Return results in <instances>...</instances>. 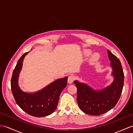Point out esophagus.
<instances>
[{
	"instance_id": "34e87169",
	"label": "esophagus",
	"mask_w": 133,
	"mask_h": 133,
	"mask_svg": "<svg viewBox=\"0 0 133 133\" xmlns=\"http://www.w3.org/2000/svg\"><path fill=\"white\" fill-rule=\"evenodd\" d=\"M74 81V76L72 75H70L69 76V78H68L67 79V82L68 83H69V84H72Z\"/></svg>"
}]
</instances>
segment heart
<instances>
[{
	"instance_id": "heart-1",
	"label": "heart",
	"mask_w": 133,
	"mask_h": 133,
	"mask_svg": "<svg viewBox=\"0 0 133 133\" xmlns=\"http://www.w3.org/2000/svg\"><path fill=\"white\" fill-rule=\"evenodd\" d=\"M91 52H92V51L90 50H85L84 51V53L86 55H88L89 54H91ZM98 57H99L97 53H95L94 54L92 55V56L91 57V60L92 61H96L98 59Z\"/></svg>"
}]
</instances>
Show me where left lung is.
<instances>
[{"label": "left lung", "instance_id": "1", "mask_svg": "<svg viewBox=\"0 0 133 133\" xmlns=\"http://www.w3.org/2000/svg\"><path fill=\"white\" fill-rule=\"evenodd\" d=\"M113 81L105 88L96 90L78 81L74 82L77 87V101L83 112L92 116H99L112 109L117 104L122 91L124 74L120 61L107 50Z\"/></svg>", "mask_w": 133, "mask_h": 133}]
</instances>
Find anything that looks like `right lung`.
Returning a JSON list of instances; mask_svg holds the SVG:
<instances>
[{"mask_svg": "<svg viewBox=\"0 0 133 133\" xmlns=\"http://www.w3.org/2000/svg\"><path fill=\"white\" fill-rule=\"evenodd\" d=\"M28 52L21 57L15 68L11 82V90L17 104L24 112L36 117L47 116L56 109L61 93L67 85L68 78L66 76L55 80L35 92L23 91L18 85V77L24 58Z\"/></svg>", "mask_w": 133, "mask_h": 133, "instance_id": "1", "label": "right lung"}]
</instances>
